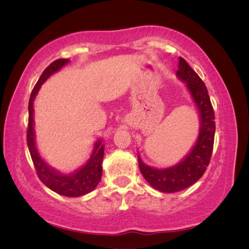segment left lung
<instances>
[{
    "label": "left lung",
    "instance_id": "8db88e82",
    "mask_svg": "<svg viewBox=\"0 0 249 249\" xmlns=\"http://www.w3.org/2000/svg\"><path fill=\"white\" fill-rule=\"evenodd\" d=\"M177 76L186 83L200 115V131L198 141L190 153L178 165L168 168H153L144 164L138 156L139 170L146 181L156 190L165 193L179 192L198 181L205 173L212 157L215 122L214 110L205 83L198 73L179 57Z\"/></svg>",
    "mask_w": 249,
    "mask_h": 249
}]
</instances>
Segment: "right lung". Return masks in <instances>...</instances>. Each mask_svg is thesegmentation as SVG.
Instances as JSON below:
<instances>
[{
	"instance_id": "1",
	"label": "right lung",
	"mask_w": 249,
	"mask_h": 249,
	"mask_svg": "<svg viewBox=\"0 0 249 249\" xmlns=\"http://www.w3.org/2000/svg\"><path fill=\"white\" fill-rule=\"evenodd\" d=\"M69 59H56L53 62L37 81L36 85L31 91L29 99V122H28L27 130V142L29 147V152L33 159L34 166H35L36 173L43 184L49 187L53 192L65 196H84L92 190H95L101 181L102 178V161L104 157V145L102 141H97L93 147V152L91 154L90 159L84 166L75 171L73 173L62 174L50 167L43 159L39 157L35 145V132H34V99L38 92L41 85L47 81L49 77L58 71L62 67H64Z\"/></svg>"
}]
</instances>
